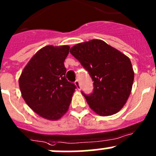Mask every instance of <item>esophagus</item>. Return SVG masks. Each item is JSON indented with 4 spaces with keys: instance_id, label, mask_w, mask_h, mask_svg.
<instances>
[{
    "instance_id": "34e87169",
    "label": "esophagus",
    "mask_w": 156,
    "mask_h": 156,
    "mask_svg": "<svg viewBox=\"0 0 156 156\" xmlns=\"http://www.w3.org/2000/svg\"><path fill=\"white\" fill-rule=\"evenodd\" d=\"M74 84H75V86H76V89H77L78 90H80V82H79L78 80H76V81H75Z\"/></svg>"
}]
</instances>
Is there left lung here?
I'll return each instance as SVG.
<instances>
[{"label":"left lung","mask_w":156,"mask_h":156,"mask_svg":"<svg viewBox=\"0 0 156 156\" xmlns=\"http://www.w3.org/2000/svg\"><path fill=\"white\" fill-rule=\"evenodd\" d=\"M70 52L94 81L93 92L83 93L90 108L100 116L118 113L132 90L134 72L130 58L100 39L75 44Z\"/></svg>","instance_id":"1"}]
</instances>
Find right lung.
<instances>
[{"label":"right lung","instance_id":"obj_1","mask_svg":"<svg viewBox=\"0 0 156 156\" xmlns=\"http://www.w3.org/2000/svg\"><path fill=\"white\" fill-rule=\"evenodd\" d=\"M70 46L47 45L32 56L19 78L24 101L33 112L49 121L67 112L76 86L65 77L64 61Z\"/></svg>","mask_w":156,"mask_h":156}]
</instances>
